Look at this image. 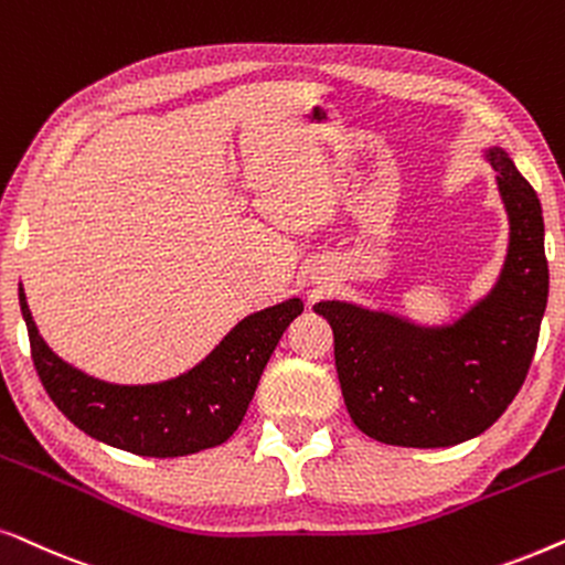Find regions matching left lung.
Here are the masks:
<instances>
[{
    "label": "left lung",
    "instance_id": "left-lung-1",
    "mask_svg": "<svg viewBox=\"0 0 565 565\" xmlns=\"http://www.w3.org/2000/svg\"><path fill=\"white\" fill-rule=\"evenodd\" d=\"M509 214L491 295L452 326L424 328L349 302H320L359 431L395 447H455L501 418L527 377L547 305L543 206L501 147L486 152Z\"/></svg>",
    "mask_w": 565,
    "mask_h": 565
}]
</instances>
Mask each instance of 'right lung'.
<instances>
[{
  "label": "right lung",
  "mask_w": 565,
  "mask_h": 565,
  "mask_svg": "<svg viewBox=\"0 0 565 565\" xmlns=\"http://www.w3.org/2000/svg\"><path fill=\"white\" fill-rule=\"evenodd\" d=\"M20 310L38 377L74 426L131 455L183 457L222 445L237 431L270 353L305 305L287 299L247 315L201 364L157 385H110L87 377L38 335L22 287Z\"/></svg>",
  "instance_id": "right-lung-1"
}]
</instances>
